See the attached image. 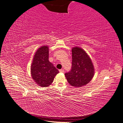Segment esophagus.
Returning a JSON list of instances; mask_svg holds the SVG:
<instances>
[{
	"mask_svg": "<svg viewBox=\"0 0 123 123\" xmlns=\"http://www.w3.org/2000/svg\"><path fill=\"white\" fill-rule=\"evenodd\" d=\"M59 71L60 72H61V73H64V70H63V69H60V70H59Z\"/></svg>",
	"mask_w": 123,
	"mask_h": 123,
	"instance_id": "34e87169",
	"label": "esophagus"
}]
</instances>
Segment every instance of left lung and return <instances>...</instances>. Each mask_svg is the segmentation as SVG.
Wrapping results in <instances>:
<instances>
[{
  "instance_id": "obj_1",
  "label": "left lung",
  "mask_w": 123,
  "mask_h": 123,
  "mask_svg": "<svg viewBox=\"0 0 123 123\" xmlns=\"http://www.w3.org/2000/svg\"><path fill=\"white\" fill-rule=\"evenodd\" d=\"M72 68L65 74L68 82L73 87H81L88 84L94 74L91 59L83 49L79 47L72 49Z\"/></svg>"
}]
</instances>
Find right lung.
I'll use <instances>...</instances> for the list:
<instances>
[{"label":"right lung","instance_id":"1","mask_svg":"<svg viewBox=\"0 0 123 123\" xmlns=\"http://www.w3.org/2000/svg\"><path fill=\"white\" fill-rule=\"evenodd\" d=\"M59 71L49 61V47L41 46L35 53L31 66V76L40 87H46L53 83Z\"/></svg>","mask_w":123,"mask_h":123}]
</instances>
